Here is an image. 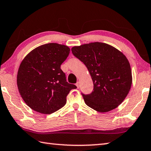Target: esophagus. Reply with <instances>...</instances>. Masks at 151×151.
I'll return each mask as SVG.
<instances>
[{"mask_svg": "<svg viewBox=\"0 0 151 151\" xmlns=\"http://www.w3.org/2000/svg\"><path fill=\"white\" fill-rule=\"evenodd\" d=\"M76 86H77V87H78V88H79V86H80V82H79V81H78V82H77V83H76Z\"/></svg>", "mask_w": 151, "mask_h": 151, "instance_id": "34e87169", "label": "esophagus"}]
</instances>
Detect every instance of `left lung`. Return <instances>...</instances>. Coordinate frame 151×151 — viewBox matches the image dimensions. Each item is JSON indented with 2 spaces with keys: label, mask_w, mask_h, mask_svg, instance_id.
Here are the masks:
<instances>
[{
  "label": "left lung",
  "mask_w": 151,
  "mask_h": 151,
  "mask_svg": "<svg viewBox=\"0 0 151 151\" xmlns=\"http://www.w3.org/2000/svg\"><path fill=\"white\" fill-rule=\"evenodd\" d=\"M76 58L83 62L93 82V91L82 94L88 106L99 112L116 109L126 99L132 83L128 60L110 45L95 42L72 48Z\"/></svg>",
  "instance_id": "left-lung-1"
}]
</instances>
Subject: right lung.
<instances>
[{"label": "right lung", "mask_w": 151, "mask_h": 151, "mask_svg": "<svg viewBox=\"0 0 151 151\" xmlns=\"http://www.w3.org/2000/svg\"><path fill=\"white\" fill-rule=\"evenodd\" d=\"M68 46L58 43L41 45L31 50L19 65L17 85L22 98L31 109L50 114L66 103L75 85L68 83L60 66L69 55Z\"/></svg>", "instance_id": "add662e5"}]
</instances>
